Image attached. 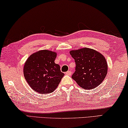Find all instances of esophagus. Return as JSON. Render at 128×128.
I'll return each instance as SVG.
<instances>
[{"label": "esophagus", "instance_id": "1", "mask_svg": "<svg viewBox=\"0 0 128 128\" xmlns=\"http://www.w3.org/2000/svg\"><path fill=\"white\" fill-rule=\"evenodd\" d=\"M71 73H72V72H71V71H68V72H66V74L68 75H71Z\"/></svg>", "mask_w": 128, "mask_h": 128}]
</instances>
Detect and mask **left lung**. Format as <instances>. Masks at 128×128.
Returning a JSON list of instances; mask_svg holds the SVG:
<instances>
[{
    "label": "left lung",
    "mask_w": 128,
    "mask_h": 128,
    "mask_svg": "<svg viewBox=\"0 0 128 128\" xmlns=\"http://www.w3.org/2000/svg\"><path fill=\"white\" fill-rule=\"evenodd\" d=\"M75 60V71L72 78L84 89H92L104 81L108 66L104 56L93 49L84 48L70 52Z\"/></svg>",
    "instance_id": "8db88e82"
}]
</instances>
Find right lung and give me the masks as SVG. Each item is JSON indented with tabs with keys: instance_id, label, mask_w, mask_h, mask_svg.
<instances>
[{
	"instance_id": "add662e5",
	"label": "right lung",
	"mask_w": 128,
	"mask_h": 128,
	"mask_svg": "<svg viewBox=\"0 0 128 128\" xmlns=\"http://www.w3.org/2000/svg\"><path fill=\"white\" fill-rule=\"evenodd\" d=\"M57 53L42 50L33 53L24 63V74L34 90L40 94L52 93L64 74L54 63Z\"/></svg>"
}]
</instances>
